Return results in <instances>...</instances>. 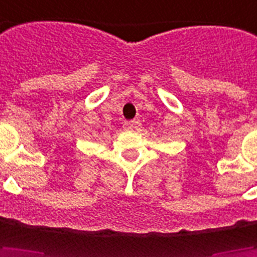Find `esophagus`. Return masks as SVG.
<instances>
[{
  "label": "esophagus",
  "instance_id": "obj_1",
  "mask_svg": "<svg viewBox=\"0 0 257 257\" xmlns=\"http://www.w3.org/2000/svg\"><path fill=\"white\" fill-rule=\"evenodd\" d=\"M124 125H125V128L133 130V128H136V127H137V121H134V120H132V121H125Z\"/></svg>",
  "mask_w": 257,
  "mask_h": 257
}]
</instances>
